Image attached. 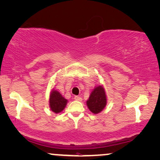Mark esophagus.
I'll use <instances>...</instances> for the list:
<instances>
[{
  "label": "esophagus",
  "mask_w": 160,
  "mask_h": 160,
  "mask_svg": "<svg viewBox=\"0 0 160 160\" xmlns=\"http://www.w3.org/2000/svg\"><path fill=\"white\" fill-rule=\"evenodd\" d=\"M74 99L78 101V102H82V98L80 97H78V96H75L74 97Z\"/></svg>",
  "instance_id": "1"
}]
</instances>
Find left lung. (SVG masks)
I'll list each match as a JSON object with an SVG mask.
<instances>
[{
  "mask_svg": "<svg viewBox=\"0 0 160 160\" xmlns=\"http://www.w3.org/2000/svg\"><path fill=\"white\" fill-rule=\"evenodd\" d=\"M107 99L105 89L103 86L96 87L87 101V105L88 109L93 114H97L104 109L107 105Z\"/></svg>",
  "mask_w": 160,
  "mask_h": 160,
  "instance_id": "1",
  "label": "left lung"
}]
</instances>
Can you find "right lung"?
<instances>
[{"mask_svg":"<svg viewBox=\"0 0 160 160\" xmlns=\"http://www.w3.org/2000/svg\"><path fill=\"white\" fill-rule=\"evenodd\" d=\"M68 100L66 99L57 90L53 89L49 96V107L51 111L58 114L66 107Z\"/></svg>","mask_w":160,"mask_h":160,"instance_id":"right-lung-1","label":"right lung"}]
</instances>
